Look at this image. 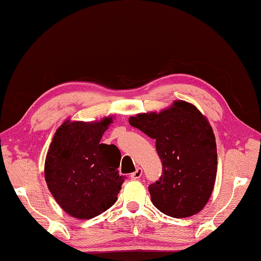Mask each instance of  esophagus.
Listing matches in <instances>:
<instances>
[{"label": "esophagus", "mask_w": 261, "mask_h": 261, "mask_svg": "<svg viewBox=\"0 0 261 261\" xmlns=\"http://www.w3.org/2000/svg\"><path fill=\"white\" fill-rule=\"evenodd\" d=\"M141 175H143V169H141L140 167H138L136 169V171H134V173L130 175V178L131 179H139L141 177Z\"/></svg>", "instance_id": "esophagus-1"}]
</instances>
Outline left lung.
I'll use <instances>...</instances> for the list:
<instances>
[{
  "instance_id": "8db88e82",
  "label": "left lung",
  "mask_w": 261,
  "mask_h": 261,
  "mask_svg": "<svg viewBox=\"0 0 261 261\" xmlns=\"http://www.w3.org/2000/svg\"><path fill=\"white\" fill-rule=\"evenodd\" d=\"M129 123L155 139L162 176L148 187L163 214L189 218L204 208L213 192L218 153L213 129L196 106L175 100L160 112L140 113Z\"/></svg>"
}]
</instances>
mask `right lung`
<instances>
[{"mask_svg":"<svg viewBox=\"0 0 261 261\" xmlns=\"http://www.w3.org/2000/svg\"><path fill=\"white\" fill-rule=\"evenodd\" d=\"M114 116L99 121H71L57 127L45 160V179L57 204L72 218L87 220L103 213L117 200L124 176L121 153L101 144Z\"/></svg>","mask_w":261,"mask_h":261,"instance_id":"1","label":"right lung"}]
</instances>
